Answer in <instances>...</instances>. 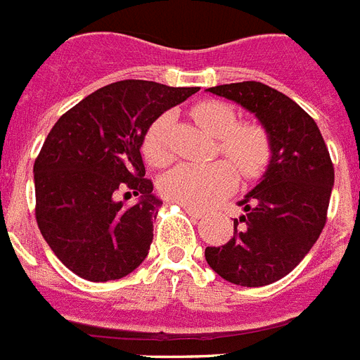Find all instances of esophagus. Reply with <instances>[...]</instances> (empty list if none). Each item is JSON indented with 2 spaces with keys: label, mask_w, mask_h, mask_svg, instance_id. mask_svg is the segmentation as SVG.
I'll use <instances>...</instances> for the list:
<instances>
[{
  "label": "esophagus",
  "mask_w": 360,
  "mask_h": 360,
  "mask_svg": "<svg viewBox=\"0 0 360 360\" xmlns=\"http://www.w3.org/2000/svg\"><path fill=\"white\" fill-rule=\"evenodd\" d=\"M182 208L186 210V214L191 215V217H195V219H200L204 215L202 210H198V208H193V206H188V204H182Z\"/></svg>",
  "instance_id": "obj_1"
}]
</instances>
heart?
<instances>
[{"mask_svg":"<svg viewBox=\"0 0 360 360\" xmlns=\"http://www.w3.org/2000/svg\"><path fill=\"white\" fill-rule=\"evenodd\" d=\"M193 117L204 130L219 137V150L234 162L243 176L260 174L271 158V139L260 122H238L232 105L217 100L200 102L193 108ZM146 162L162 167L171 160V146L167 141V115L158 117L146 130L143 141ZM236 186V169L229 162L178 163L162 176L160 188L169 200L204 208L215 202Z\"/></svg>","mask_w":360,"mask_h":360,"instance_id":"b5f03b06","label":"heart"}]
</instances>
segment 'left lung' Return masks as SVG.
Masks as SVG:
<instances>
[{
	"mask_svg": "<svg viewBox=\"0 0 360 360\" xmlns=\"http://www.w3.org/2000/svg\"><path fill=\"white\" fill-rule=\"evenodd\" d=\"M251 111L271 139V160L255 189L240 200L234 238L206 247L219 277L240 286H266L286 277L307 257L326 226L335 167L320 128L286 94L260 82L206 89Z\"/></svg>",
	"mask_w": 360,
	"mask_h": 360,
	"instance_id": "1",
	"label": "left lung"
}]
</instances>
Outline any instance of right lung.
I'll list each match as a JSON object with an SVG mask.
<instances>
[{"label":"right lung","instance_id":"add662e5","mask_svg":"<svg viewBox=\"0 0 360 360\" xmlns=\"http://www.w3.org/2000/svg\"><path fill=\"white\" fill-rule=\"evenodd\" d=\"M198 87L124 79L94 91L51 128L34 160V215L46 243L77 277L117 281L141 266L162 200L141 146L154 120ZM140 198L124 207L120 196Z\"/></svg>","mask_w":360,"mask_h":360}]
</instances>
